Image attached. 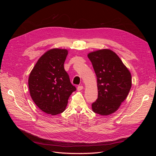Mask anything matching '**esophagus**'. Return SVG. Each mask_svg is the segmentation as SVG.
Instances as JSON below:
<instances>
[{"instance_id": "esophagus-1", "label": "esophagus", "mask_w": 156, "mask_h": 156, "mask_svg": "<svg viewBox=\"0 0 156 156\" xmlns=\"http://www.w3.org/2000/svg\"><path fill=\"white\" fill-rule=\"evenodd\" d=\"M83 88H84V87H83L82 85H80V86H78V87H77V89L78 91H81V90H82L83 89Z\"/></svg>"}]
</instances>
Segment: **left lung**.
Masks as SVG:
<instances>
[{"label":"left lung","instance_id":"obj_1","mask_svg":"<svg viewBox=\"0 0 156 156\" xmlns=\"http://www.w3.org/2000/svg\"><path fill=\"white\" fill-rule=\"evenodd\" d=\"M88 57L96 75L98 92L92 109L101 116L112 114L128 95L132 83L131 73L119 56L111 49L90 52Z\"/></svg>","mask_w":156,"mask_h":156}]
</instances>
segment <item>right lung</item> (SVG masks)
I'll list each match as a JSON object with an SVG mask.
<instances>
[{
    "label": "right lung",
    "instance_id": "right-lung-1",
    "mask_svg": "<svg viewBox=\"0 0 156 156\" xmlns=\"http://www.w3.org/2000/svg\"><path fill=\"white\" fill-rule=\"evenodd\" d=\"M68 51L48 50L37 61L29 77L30 96L40 109L51 115L64 111L76 88L70 83L64 68Z\"/></svg>",
    "mask_w": 156,
    "mask_h": 156
}]
</instances>
